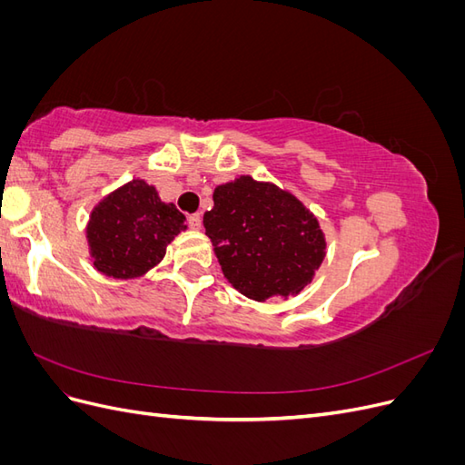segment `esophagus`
<instances>
[{
	"label": "esophagus",
	"mask_w": 465,
	"mask_h": 465,
	"mask_svg": "<svg viewBox=\"0 0 465 465\" xmlns=\"http://www.w3.org/2000/svg\"><path fill=\"white\" fill-rule=\"evenodd\" d=\"M188 223H190V227H192V229L200 231V229H202V213H193V215H190V217H188Z\"/></svg>",
	"instance_id": "obj_1"
}]
</instances>
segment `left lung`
I'll return each mask as SVG.
<instances>
[{"mask_svg":"<svg viewBox=\"0 0 465 465\" xmlns=\"http://www.w3.org/2000/svg\"><path fill=\"white\" fill-rule=\"evenodd\" d=\"M203 215L229 283L248 299L299 294L326 256L318 219L292 193L241 176L213 192Z\"/></svg>","mask_w":465,"mask_h":465,"instance_id":"8db88e82","label":"left lung"}]
</instances>
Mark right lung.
I'll list each match as a JSON object with an SVG mask.
<instances>
[{
    "label": "right lung",
    "instance_id": "obj_1",
    "mask_svg": "<svg viewBox=\"0 0 465 465\" xmlns=\"http://www.w3.org/2000/svg\"><path fill=\"white\" fill-rule=\"evenodd\" d=\"M186 217L161 202L145 180H132L98 203L87 227L93 263L114 279H135L157 265Z\"/></svg>",
    "mask_w": 465,
    "mask_h": 465
}]
</instances>
